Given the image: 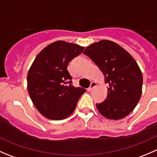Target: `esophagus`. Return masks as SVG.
<instances>
[{"instance_id":"1","label":"esophagus","mask_w":157,"mask_h":157,"mask_svg":"<svg viewBox=\"0 0 157 157\" xmlns=\"http://www.w3.org/2000/svg\"><path fill=\"white\" fill-rule=\"evenodd\" d=\"M96 86V82H92V83H90V87L87 89V91H90V90H91L92 89L94 88Z\"/></svg>"}]
</instances>
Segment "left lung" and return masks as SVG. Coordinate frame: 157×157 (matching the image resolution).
<instances>
[{"label": "left lung", "instance_id": "8db88e82", "mask_svg": "<svg viewBox=\"0 0 157 157\" xmlns=\"http://www.w3.org/2000/svg\"><path fill=\"white\" fill-rule=\"evenodd\" d=\"M83 53L99 67L109 84L106 99L96 103L101 115L113 120L129 115L142 93L143 77L137 62L122 47L109 40L92 44Z\"/></svg>", "mask_w": 157, "mask_h": 157}]
</instances>
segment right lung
Instances as JSON below:
<instances>
[{"instance_id": "add662e5", "label": "right lung", "mask_w": 157, "mask_h": 157, "mask_svg": "<svg viewBox=\"0 0 157 157\" xmlns=\"http://www.w3.org/2000/svg\"><path fill=\"white\" fill-rule=\"evenodd\" d=\"M84 48L64 41L45 47L36 56L27 76V89L33 104L48 119H64L72 114L86 92L72 85L67 71L71 60Z\"/></svg>"}]
</instances>
